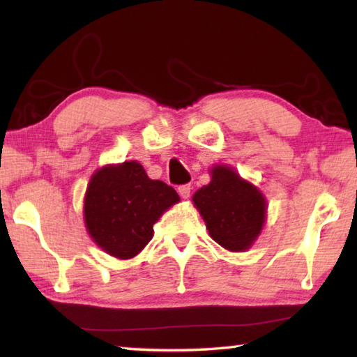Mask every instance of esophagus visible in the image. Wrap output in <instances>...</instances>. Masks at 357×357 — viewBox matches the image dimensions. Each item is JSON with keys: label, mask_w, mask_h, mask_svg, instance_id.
I'll return each instance as SVG.
<instances>
[{"label": "esophagus", "mask_w": 357, "mask_h": 357, "mask_svg": "<svg viewBox=\"0 0 357 357\" xmlns=\"http://www.w3.org/2000/svg\"><path fill=\"white\" fill-rule=\"evenodd\" d=\"M190 190H192V187H190V184H183V185H179L178 187V192H179V195L184 198H189L190 197Z\"/></svg>", "instance_id": "obj_1"}]
</instances>
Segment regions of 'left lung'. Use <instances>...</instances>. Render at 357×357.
Segmentation results:
<instances>
[{
	"label": "left lung",
	"instance_id": "1",
	"mask_svg": "<svg viewBox=\"0 0 357 357\" xmlns=\"http://www.w3.org/2000/svg\"><path fill=\"white\" fill-rule=\"evenodd\" d=\"M193 204L217 244L231 252L249 249L261 231L266 202L261 193L228 167H215L213 179L193 195Z\"/></svg>",
	"mask_w": 357,
	"mask_h": 357
}]
</instances>
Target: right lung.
I'll list each match as a JSON object with an SVG mask.
<instances>
[{
  "label": "right lung",
  "instance_id": "add662e5",
  "mask_svg": "<svg viewBox=\"0 0 357 357\" xmlns=\"http://www.w3.org/2000/svg\"><path fill=\"white\" fill-rule=\"evenodd\" d=\"M178 202L172 185L149 179L138 162H124L94 173L84 197V223L107 253L128 259L153 239V225Z\"/></svg>",
  "mask_w": 357,
  "mask_h": 357
}]
</instances>
